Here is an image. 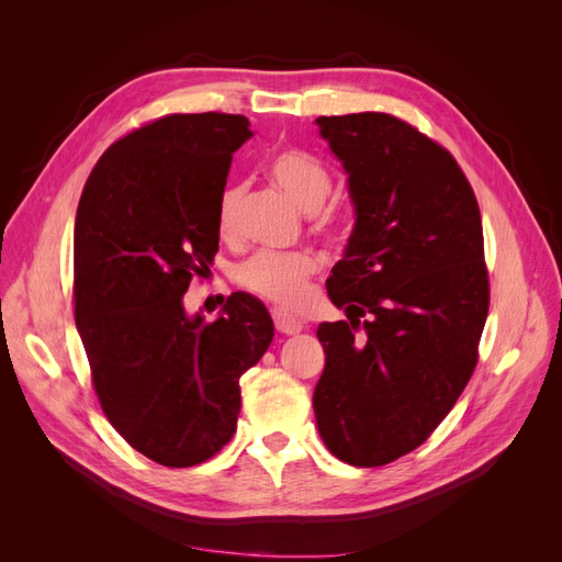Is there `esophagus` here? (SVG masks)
Returning <instances> with one entry per match:
<instances>
[{"instance_id":"esophagus-1","label":"esophagus","mask_w":562,"mask_h":562,"mask_svg":"<svg viewBox=\"0 0 562 562\" xmlns=\"http://www.w3.org/2000/svg\"><path fill=\"white\" fill-rule=\"evenodd\" d=\"M271 316H274L277 330L283 333V335H297V333H302V328H304V323H302L300 318H295V316H291V314H285L283 310H274V312H271Z\"/></svg>"}]
</instances>
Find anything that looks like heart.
Wrapping results in <instances>:
<instances>
[{
    "label": "heart",
    "instance_id": "1",
    "mask_svg": "<svg viewBox=\"0 0 562 562\" xmlns=\"http://www.w3.org/2000/svg\"><path fill=\"white\" fill-rule=\"evenodd\" d=\"M267 173L277 187L291 196L300 209L316 211L326 201L333 180L330 171L310 151L283 149L271 157ZM244 199V184L229 182L217 196L215 225L223 239L239 234V211ZM323 225L335 227V217H326ZM318 258L307 250H258L246 262L236 267V283L248 293L269 300L281 307H300L307 300V283L316 274Z\"/></svg>",
    "mask_w": 562,
    "mask_h": 562
}]
</instances>
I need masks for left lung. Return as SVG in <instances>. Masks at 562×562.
<instances>
[{
    "instance_id": "1",
    "label": "left lung",
    "mask_w": 562,
    "mask_h": 562,
    "mask_svg": "<svg viewBox=\"0 0 562 562\" xmlns=\"http://www.w3.org/2000/svg\"><path fill=\"white\" fill-rule=\"evenodd\" d=\"M316 126L349 176L356 215L326 283L347 321L316 330V427L337 459L382 467L431 436L479 361L490 307L481 211L450 151L401 119L361 112Z\"/></svg>"
}]
</instances>
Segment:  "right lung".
Wrapping results in <instances>:
<instances>
[{
    "mask_svg": "<svg viewBox=\"0 0 562 562\" xmlns=\"http://www.w3.org/2000/svg\"><path fill=\"white\" fill-rule=\"evenodd\" d=\"M252 135L244 114H168L98 159L75 220V323L103 413L131 448L194 467L229 443L239 380L274 337L265 304L232 293L215 321L182 295L213 265L217 196Z\"/></svg>",
    "mask_w": 562,
    "mask_h": 562,
    "instance_id": "obj_1",
    "label": "right lung"
}]
</instances>
